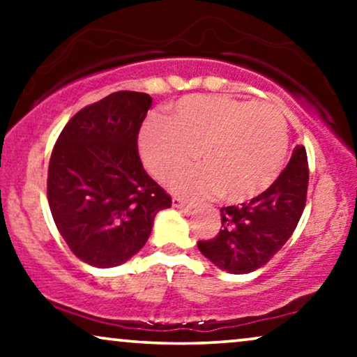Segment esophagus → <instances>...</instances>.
<instances>
[{"label":"esophagus","instance_id":"34e87169","mask_svg":"<svg viewBox=\"0 0 357 357\" xmlns=\"http://www.w3.org/2000/svg\"><path fill=\"white\" fill-rule=\"evenodd\" d=\"M173 206L179 208V210H191V204H188L183 198H173Z\"/></svg>","mask_w":357,"mask_h":357}]
</instances>
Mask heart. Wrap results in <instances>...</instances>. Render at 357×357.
Instances as JSON below:
<instances>
[{
  "mask_svg": "<svg viewBox=\"0 0 357 357\" xmlns=\"http://www.w3.org/2000/svg\"><path fill=\"white\" fill-rule=\"evenodd\" d=\"M147 169L166 179L192 159L203 166L176 174L169 188L186 198L218 196L243 203L275 183L287 154V126L268 104L227 96L183 97L171 119L151 117L139 136Z\"/></svg>",
  "mask_w": 357,
  "mask_h": 357,
  "instance_id": "1",
  "label": "heart"
}]
</instances>
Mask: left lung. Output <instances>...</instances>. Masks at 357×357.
Returning <instances> with one entry per match:
<instances>
[{
  "label": "left lung",
  "mask_w": 357,
  "mask_h": 357,
  "mask_svg": "<svg viewBox=\"0 0 357 357\" xmlns=\"http://www.w3.org/2000/svg\"><path fill=\"white\" fill-rule=\"evenodd\" d=\"M309 167L304 146H296L275 183L241 206L221 208L215 238L198 250L228 273H250L265 265L292 236L305 206Z\"/></svg>",
  "instance_id": "obj_1"
}]
</instances>
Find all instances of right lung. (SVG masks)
I'll return each mask as SVG.
<instances>
[{"mask_svg": "<svg viewBox=\"0 0 357 357\" xmlns=\"http://www.w3.org/2000/svg\"><path fill=\"white\" fill-rule=\"evenodd\" d=\"M151 96L114 92L77 112L48 166V204L60 235L97 268L126 264L146 245L171 198L142 167L137 136Z\"/></svg>", "mask_w": 357, "mask_h": 357, "instance_id": "right-lung-1", "label": "right lung"}]
</instances>
